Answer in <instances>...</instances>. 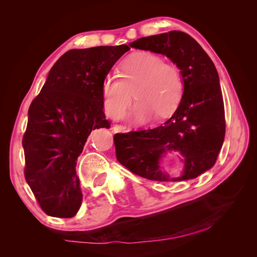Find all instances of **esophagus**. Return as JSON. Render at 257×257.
Segmentation results:
<instances>
[{"label": "esophagus", "mask_w": 257, "mask_h": 257, "mask_svg": "<svg viewBox=\"0 0 257 257\" xmlns=\"http://www.w3.org/2000/svg\"><path fill=\"white\" fill-rule=\"evenodd\" d=\"M113 132L114 133H128V132H130V128L125 127V125L115 124L114 127H113Z\"/></svg>", "instance_id": "1"}]
</instances>
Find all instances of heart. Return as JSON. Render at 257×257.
Masks as SVG:
<instances>
[{
    "label": "heart",
    "mask_w": 257,
    "mask_h": 257,
    "mask_svg": "<svg viewBox=\"0 0 257 257\" xmlns=\"http://www.w3.org/2000/svg\"><path fill=\"white\" fill-rule=\"evenodd\" d=\"M119 75H108L103 82V102L107 115L118 119L133 101L136 105L129 113L134 122L145 123L159 113L168 116L176 110L184 93L179 69L164 62L150 52L132 54L120 66Z\"/></svg>",
    "instance_id": "heart-1"
}]
</instances>
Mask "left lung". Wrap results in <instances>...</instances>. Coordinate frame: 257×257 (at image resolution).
Segmentation results:
<instances>
[{"instance_id":"8db88e82","label":"left lung","mask_w":257,"mask_h":257,"mask_svg":"<svg viewBox=\"0 0 257 257\" xmlns=\"http://www.w3.org/2000/svg\"><path fill=\"white\" fill-rule=\"evenodd\" d=\"M130 46L170 59L180 70L184 93L171 118L160 127L116 134V159L150 180L195 179L215 164L224 141L223 98L214 63L193 37L178 30L138 38ZM168 153L182 156L179 176L172 177L160 167Z\"/></svg>"}]
</instances>
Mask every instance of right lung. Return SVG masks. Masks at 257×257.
<instances>
[{"label":"right lung","mask_w":257,"mask_h":257,"mask_svg":"<svg viewBox=\"0 0 257 257\" xmlns=\"http://www.w3.org/2000/svg\"><path fill=\"white\" fill-rule=\"evenodd\" d=\"M129 50L119 45L66 52L30 104L23 139L25 178L46 214L72 217L79 211L77 159L92 130L110 128L104 114L103 82Z\"/></svg>","instance_id":"obj_1"}]
</instances>
